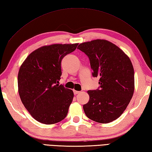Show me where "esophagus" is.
Segmentation results:
<instances>
[{
    "label": "esophagus",
    "mask_w": 152,
    "mask_h": 152,
    "mask_svg": "<svg viewBox=\"0 0 152 152\" xmlns=\"http://www.w3.org/2000/svg\"><path fill=\"white\" fill-rule=\"evenodd\" d=\"M73 93H74V94H79V93H80V91H75V90H73Z\"/></svg>",
    "instance_id": "esophagus-1"
}]
</instances>
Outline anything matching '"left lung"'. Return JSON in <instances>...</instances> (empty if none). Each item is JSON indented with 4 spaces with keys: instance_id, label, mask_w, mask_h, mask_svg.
<instances>
[{
    "instance_id": "1",
    "label": "left lung",
    "mask_w": 152,
    "mask_h": 152,
    "mask_svg": "<svg viewBox=\"0 0 152 152\" xmlns=\"http://www.w3.org/2000/svg\"><path fill=\"white\" fill-rule=\"evenodd\" d=\"M90 61L94 77H99L100 87L88 91L89 101L83 105L88 118L108 123L121 116L134 91V71L130 58L113 43L95 39L79 44Z\"/></svg>"
}]
</instances>
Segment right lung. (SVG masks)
<instances>
[{
    "instance_id": "obj_1",
    "label": "right lung",
    "mask_w": 152,
    "mask_h": 152,
    "mask_svg": "<svg viewBox=\"0 0 152 152\" xmlns=\"http://www.w3.org/2000/svg\"><path fill=\"white\" fill-rule=\"evenodd\" d=\"M78 44H53L31 52L20 68L18 87L23 104L33 118L53 124L66 117L72 102V90L59 85L61 63Z\"/></svg>"
}]
</instances>
